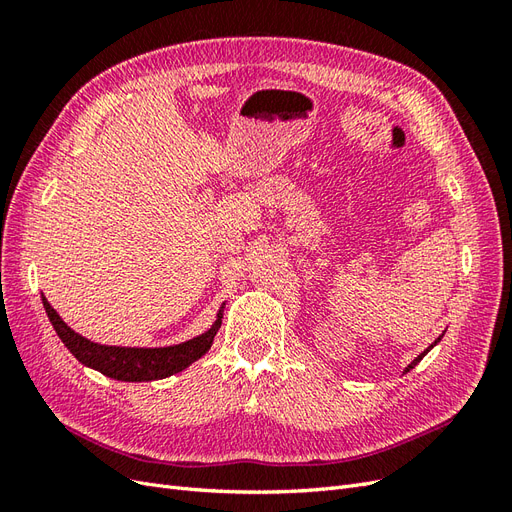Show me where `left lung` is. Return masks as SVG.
<instances>
[{
    "label": "left lung",
    "instance_id": "obj_1",
    "mask_svg": "<svg viewBox=\"0 0 512 512\" xmlns=\"http://www.w3.org/2000/svg\"><path fill=\"white\" fill-rule=\"evenodd\" d=\"M440 339H442V335H440V337H438V339H436V342H433V344H431V346H429V348H427V350H425V352H421V354H418V356H416V359H414V361H412V363H410V365H408V367H406V374H408V371H410V369H412V367H416V365H418V363H421V359H423V356H425V354H427V352H429V350H431V348H433V346H436V344H438V342H440Z\"/></svg>",
    "mask_w": 512,
    "mask_h": 512
}]
</instances>
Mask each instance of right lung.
<instances>
[{
    "instance_id": "obj_1",
    "label": "right lung",
    "mask_w": 512,
    "mask_h": 512,
    "mask_svg": "<svg viewBox=\"0 0 512 512\" xmlns=\"http://www.w3.org/2000/svg\"><path fill=\"white\" fill-rule=\"evenodd\" d=\"M42 303L55 333L59 335L61 342H64V346L76 356V359L91 369H98L100 374L121 382L162 380L198 361L200 356L211 348L213 337L222 324V312H224V305H222L218 320H215L213 327L207 333L190 339V342L168 346V348H121V346H102V344L89 342V339H85L83 335L74 333L68 324L59 318V314L44 297H42Z\"/></svg>"
}]
</instances>
